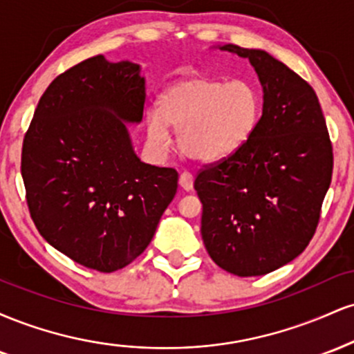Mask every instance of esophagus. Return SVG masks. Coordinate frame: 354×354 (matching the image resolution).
<instances>
[{
	"mask_svg": "<svg viewBox=\"0 0 354 354\" xmlns=\"http://www.w3.org/2000/svg\"><path fill=\"white\" fill-rule=\"evenodd\" d=\"M193 176H191L189 173H181L180 174V186L181 189L185 191H191L193 189Z\"/></svg>",
	"mask_w": 354,
	"mask_h": 354,
	"instance_id": "obj_1",
	"label": "esophagus"
}]
</instances>
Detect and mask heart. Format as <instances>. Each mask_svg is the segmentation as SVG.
Wrapping results in <instances>:
<instances>
[{"mask_svg": "<svg viewBox=\"0 0 354 354\" xmlns=\"http://www.w3.org/2000/svg\"><path fill=\"white\" fill-rule=\"evenodd\" d=\"M263 113L259 89L248 80L223 81L191 75L174 81L146 115L148 141L158 151L178 131L181 153L198 163H219L253 140Z\"/></svg>", "mask_w": 354, "mask_h": 354, "instance_id": "1", "label": "heart"}]
</instances>
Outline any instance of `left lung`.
<instances>
[{
  "label": "left lung",
  "mask_w": 354,
  "mask_h": 354,
  "mask_svg": "<svg viewBox=\"0 0 354 354\" xmlns=\"http://www.w3.org/2000/svg\"><path fill=\"white\" fill-rule=\"evenodd\" d=\"M246 58L263 88V115L241 151L203 169L201 236L214 263L261 276L301 254L331 183L333 148L315 89L263 50L219 44Z\"/></svg>",
  "instance_id": "left-lung-1"
}]
</instances>
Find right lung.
Wrapping results in <instances>:
<instances>
[{"label":"right lung","instance_id":"obj_1","mask_svg":"<svg viewBox=\"0 0 354 354\" xmlns=\"http://www.w3.org/2000/svg\"><path fill=\"white\" fill-rule=\"evenodd\" d=\"M145 100L140 64L93 56L46 88L23 141L39 234L101 273L143 253L176 194L178 173L143 163L133 148L128 124L141 123Z\"/></svg>","mask_w":354,"mask_h":354}]
</instances>
